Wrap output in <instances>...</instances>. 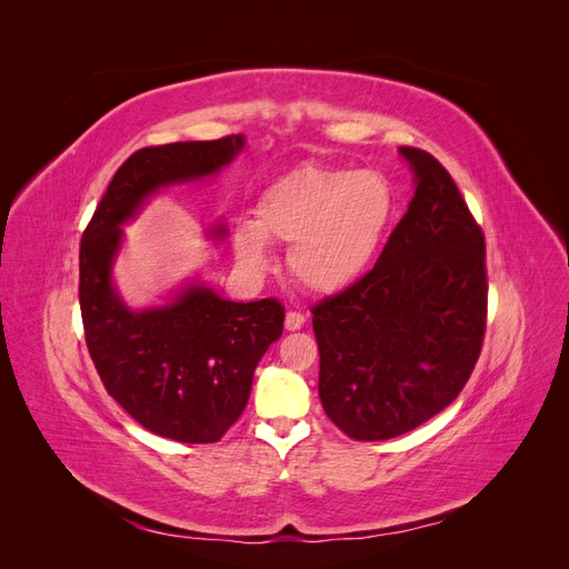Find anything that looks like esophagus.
I'll list each match as a JSON object with an SVG mask.
<instances>
[{
  "mask_svg": "<svg viewBox=\"0 0 569 569\" xmlns=\"http://www.w3.org/2000/svg\"><path fill=\"white\" fill-rule=\"evenodd\" d=\"M303 322H306V318H303L301 313H297V311H289V313H287V318H284V327H287L289 332H297V330H301Z\"/></svg>",
  "mask_w": 569,
  "mask_h": 569,
  "instance_id": "1",
  "label": "esophagus"
}]
</instances>
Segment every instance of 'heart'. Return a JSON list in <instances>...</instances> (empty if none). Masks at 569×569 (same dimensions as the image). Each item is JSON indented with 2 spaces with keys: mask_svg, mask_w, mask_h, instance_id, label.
<instances>
[{
  "mask_svg": "<svg viewBox=\"0 0 569 569\" xmlns=\"http://www.w3.org/2000/svg\"><path fill=\"white\" fill-rule=\"evenodd\" d=\"M396 211L391 182L377 170L306 163L270 182L253 222L232 232L237 263L263 272L268 242L289 247V270L316 295H339L372 266Z\"/></svg>",
  "mask_w": 569,
  "mask_h": 569,
  "instance_id": "heart-1",
  "label": "heart"
}]
</instances>
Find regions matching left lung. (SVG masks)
<instances>
[{"label":"left lung","instance_id":"8db88e82","mask_svg":"<svg viewBox=\"0 0 569 569\" xmlns=\"http://www.w3.org/2000/svg\"><path fill=\"white\" fill-rule=\"evenodd\" d=\"M399 153L416 184L406 216L366 278L313 308L320 401L356 441L406 435L453 403L487 327L485 234L432 153Z\"/></svg>","mask_w":569,"mask_h":569}]
</instances>
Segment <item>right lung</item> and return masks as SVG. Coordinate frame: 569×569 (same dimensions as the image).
Segmentation results:
<instances>
[{"label":"right lung","mask_w":569,"mask_h":569,"mask_svg":"<svg viewBox=\"0 0 569 569\" xmlns=\"http://www.w3.org/2000/svg\"><path fill=\"white\" fill-rule=\"evenodd\" d=\"M244 134L147 147L116 170L80 242L84 339L107 391L149 432L213 443L242 416L253 370L284 325L274 299L239 303L189 278L161 303L132 308L113 280L126 226L168 187L213 180L244 149ZM211 242L228 237L216 220Z\"/></svg>","instance_id":"1"}]
</instances>
